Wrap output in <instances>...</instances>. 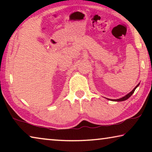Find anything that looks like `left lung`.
<instances>
[{
  "label": "left lung",
  "mask_w": 152,
  "mask_h": 152,
  "mask_svg": "<svg viewBox=\"0 0 152 152\" xmlns=\"http://www.w3.org/2000/svg\"><path fill=\"white\" fill-rule=\"evenodd\" d=\"M139 85H140V83H139L137 86H136L134 88H133V90H132V91H131L129 93L127 94V95H125V96H123L122 98H120V99H107L108 100H110V101H117V102H121V101H125V100L128 99L133 94V92H134L135 90L137 88V87L139 86Z\"/></svg>",
  "instance_id": "left-lung-1"
}]
</instances>
